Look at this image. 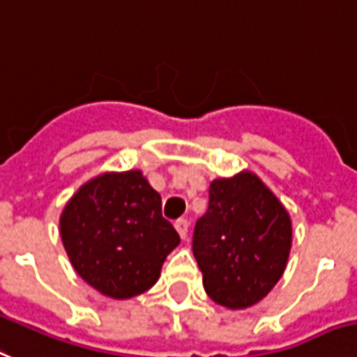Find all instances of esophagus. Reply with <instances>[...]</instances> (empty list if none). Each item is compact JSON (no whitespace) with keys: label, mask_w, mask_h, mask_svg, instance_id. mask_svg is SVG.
<instances>
[{"label":"esophagus","mask_w":357,"mask_h":357,"mask_svg":"<svg viewBox=\"0 0 357 357\" xmlns=\"http://www.w3.org/2000/svg\"><path fill=\"white\" fill-rule=\"evenodd\" d=\"M176 229H178V233H179V236H181V238L183 240H187V234H188V222L185 218H179V220H176Z\"/></svg>","instance_id":"1"}]
</instances>
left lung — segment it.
<instances>
[{
    "instance_id": "left-lung-1",
    "label": "left lung",
    "mask_w": 357,
    "mask_h": 357,
    "mask_svg": "<svg viewBox=\"0 0 357 357\" xmlns=\"http://www.w3.org/2000/svg\"><path fill=\"white\" fill-rule=\"evenodd\" d=\"M291 248V222L255 174L214 179L207 213L196 222L192 253L214 303L253 306L282 277Z\"/></svg>"
}]
</instances>
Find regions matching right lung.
Here are the masks:
<instances>
[{"instance_id": "add662e5", "label": "right lung", "mask_w": 357, "mask_h": 357, "mask_svg": "<svg viewBox=\"0 0 357 357\" xmlns=\"http://www.w3.org/2000/svg\"><path fill=\"white\" fill-rule=\"evenodd\" d=\"M63 248L89 286L113 299L152 288L179 234L139 170L104 174L78 188L60 220Z\"/></svg>"}]
</instances>
